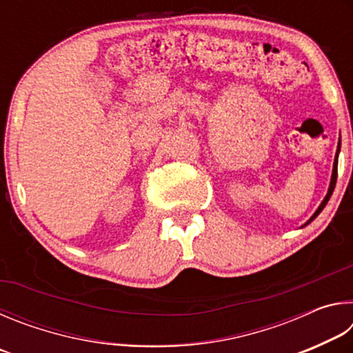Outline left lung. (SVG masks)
<instances>
[{
    "label": "left lung",
    "instance_id": "8db88e82",
    "mask_svg": "<svg viewBox=\"0 0 353 353\" xmlns=\"http://www.w3.org/2000/svg\"><path fill=\"white\" fill-rule=\"evenodd\" d=\"M336 159H338V154L336 155H334V165H333V172H332V181H330V187H328V193H327V196H325V198H324V201H322L321 202V205L318 207V210H316L314 212V214H313V216L312 218H310L308 221H307V223H305V225L307 224H310V223H312V221L316 218V216H318V214L322 212V208H324L325 205H327V202H328V199H330V196H332V193H333V190H334V185H336V176H338V170H336Z\"/></svg>",
    "mask_w": 353,
    "mask_h": 353
}]
</instances>
